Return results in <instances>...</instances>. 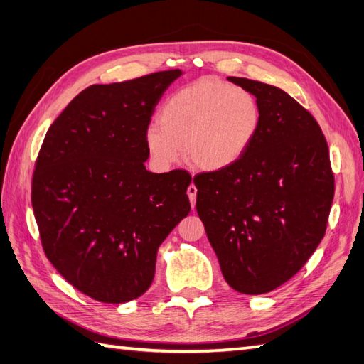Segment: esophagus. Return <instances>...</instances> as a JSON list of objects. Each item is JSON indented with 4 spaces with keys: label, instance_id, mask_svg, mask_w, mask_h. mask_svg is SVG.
<instances>
[{
    "label": "esophagus",
    "instance_id": "34e87169",
    "mask_svg": "<svg viewBox=\"0 0 364 364\" xmlns=\"http://www.w3.org/2000/svg\"><path fill=\"white\" fill-rule=\"evenodd\" d=\"M188 197H189L191 206L194 208V206H196V198H197V188H196L194 183L189 184V188H188Z\"/></svg>",
    "mask_w": 364,
    "mask_h": 364
}]
</instances>
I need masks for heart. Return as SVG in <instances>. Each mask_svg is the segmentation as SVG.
Segmentation results:
<instances>
[{
  "label": "heart",
  "instance_id": "heart-1",
  "mask_svg": "<svg viewBox=\"0 0 364 364\" xmlns=\"http://www.w3.org/2000/svg\"><path fill=\"white\" fill-rule=\"evenodd\" d=\"M261 122L252 92L214 78H203L170 95L149 127L145 146L154 166L173 167L181 149L189 164L203 172H219L249 150Z\"/></svg>",
  "mask_w": 364,
  "mask_h": 364
}]
</instances>
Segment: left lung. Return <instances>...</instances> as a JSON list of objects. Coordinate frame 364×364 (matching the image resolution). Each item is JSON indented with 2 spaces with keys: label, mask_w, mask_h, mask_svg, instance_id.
Returning a JSON list of instances; mask_svg holds the SVG:
<instances>
[{
  "label": "left lung",
  "mask_w": 364,
  "mask_h": 364,
  "mask_svg": "<svg viewBox=\"0 0 364 364\" xmlns=\"http://www.w3.org/2000/svg\"><path fill=\"white\" fill-rule=\"evenodd\" d=\"M258 100L261 122L236 164L194 176L197 213L237 292L274 291L326 235L335 178L319 123L284 90L230 76Z\"/></svg>",
  "instance_id": "8db88e82"
}]
</instances>
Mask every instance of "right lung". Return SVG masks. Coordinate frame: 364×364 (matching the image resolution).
Here are the masks:
<instances>
[{
	"label": "right lung",
	"instance_id": "obj_1",
	"mask_svg": "<svg viewBox=\"0 0 364 364\" xmlns=\"http://www.w3.org/2000/svg\"><path fill=\"white\" fill-rule=\"evenodd\" d=\"M181 73L84 89L38 151L31 202L43 252L73 288L103 304L150 288L159 245L191 211V175L144 164L154 106Z\"/></svg>",
	"mask_w": 364,
	"mask_h": 364
}]
</instances>
